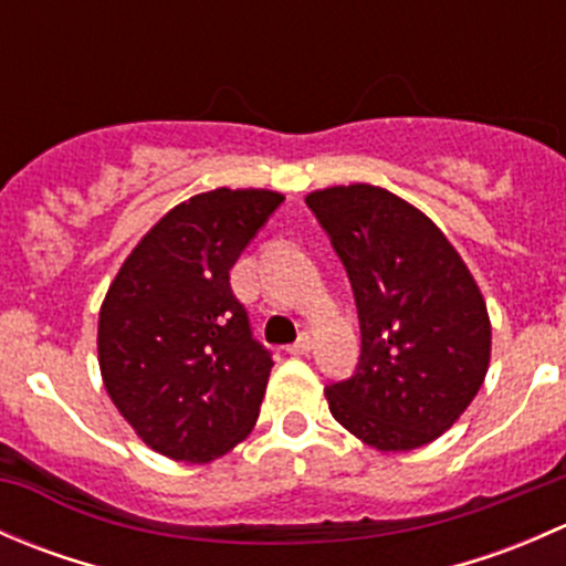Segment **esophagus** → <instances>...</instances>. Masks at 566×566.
<instances>
[{
  "mask_svg": "<svg viewBox=\"0 0 566 566\" xmlns=\"http://www.w3.org/2000/svg\"><path fill=\"white\" fill-rule=\"evenodd\" d=\"M312 350V336L310 334H301L293 345H287L290 356H306Z\"/></svg>",
  "mask_w": 566,
  "mask_h": 566,
  "instance_id": "esophagus-1",
  "label": "esophagus"
}]
</instances>
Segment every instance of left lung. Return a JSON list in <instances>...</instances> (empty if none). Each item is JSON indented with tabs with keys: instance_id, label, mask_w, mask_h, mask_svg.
Listing matches in <instances>:
<instances>
[{
	"instance_id": "left-lung-1",
	"label": "left lung",
	"mask_w": 566,
	"mask_h": 566,
	"mask_svg": "<svg viewBox=\"0 0 566 566\" xmlns=\"http://www.w3.org/2000/svg\"><path fill=\"white\" fill-rule=\"evenodd\" d=\"M306 205L345 265L361 323L356 373L325 389L331 416L380 452L436 441L488 375L490 317L471 271L386 188L331 186Z\"/></svg>"
}]
</instances>
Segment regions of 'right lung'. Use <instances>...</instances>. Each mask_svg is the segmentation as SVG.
Masks as SVG:
<instances>
[{"label": "right lung", "mask_w": 566, "mask_h": 566, "mask_svg": "<svg viewBox=\"0 0 566 566\" xmlns=\"http://www.w3.org/2000/svg\"><path fill=\"white\" fill-rule=\"evenodd\" d=\"M282 202L265 188L197 193L136 243L108 287L104 386L136 436L167 458H221L260 416L273 358L251 336L230 268Z\"/></svg>", "instance_id": "right-lung-1"}]
</instances>
